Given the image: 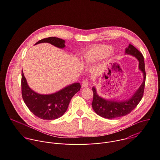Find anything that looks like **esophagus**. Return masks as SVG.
Listing matches in <instances>:
<instances>
[{"label": "esophagus", "instance_id": "34e87169", "mask_svg": "<svg viewBox=\"0 0 160 160\" xmlns=\"http://www.w3.org/2000/svg\"><path fill=\"white\" fill-rule=\"evenodd\" d=\"M88 82L87 81V80H83L82 82V86L83 87H86L88 86Z\"/></svg>", "mask_w": 160, "mask_h": 160}]
</instances>
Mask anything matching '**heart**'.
<instances>
[{"instance_id": "b5f03b06", "label": "heart", "mask_w": 160, "mask_h": 160, "mask_svg": "<svg viewBox=\"0 0 160 160\" xmlns=\"http://www.w3.org/2000/svg\"><path fill=\"white\" fill-rule=\"evenodd\" d=\"M112 48L108 45H100L96 46L89 50L83 56L86 62H92L98 59L106 58L111 54Z\"/></svg>"}]
</instances>
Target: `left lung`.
Listing matches in <instances>:
<instances>
[{
	"mask_svg": "<svg viewBox=\"0 0 160 160\" xmlns=\"http://www.w3.org/2000/svg\"><path fill=\"white\" fill-rule=\"evenodd\" d=\"M125 54L135 57L139 61V68L143 73V82L134 94L130 99L125 101H117L105 99L98 94L94 87H92L94 96L92 106L94 111L101 117L113 119L125 116L135 108L142 98L146 77L143 55L131 44H129L128 47L126 48Z\"/></svg>",
	"mask_w": 160,
	"mask_h": 160,
	"instance_id": "left-lung-1",
	"label": "left lung"
}]
</instances>
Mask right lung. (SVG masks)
<instances>
[{"instance_id":"obj_1","label":"right lung","mask_w":160,"mask_h":160,"mask_svg":"<svg viewBox=\"0 0 160 160\" xmlns=\"http://www.w3.org/2000/svg\"><path fill=\"white\" fill-rule=\"evenodd\" d=\"M47 42L54 46L63 49L65 41L57 37H48L42 39L36 44ZM81 88L79 83H74L51 94H40L28 86L23 72L21 73V93L27 106L36 117L46 120L57 119L64 115L68 105Z\"/></svg>"}]
</instances>
